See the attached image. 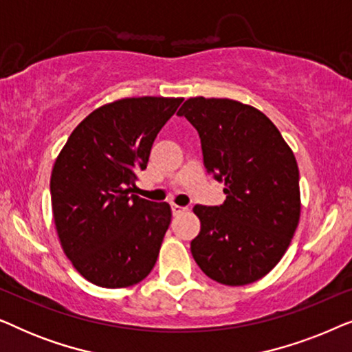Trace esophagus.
<instances>
[{
    "label": "esophagus",
    "instance_id": "esophagus-1",
    "mask_svg": "<svg viewBox=\"0 0 352 352\" xmlns=\"http://www.w3.org/2000/svg\"><path fill=\"white\" fill-rule=\"evenodd\" d=\"M187 208H182V206H179V205H171V211H173V214H181V213H184Z\"/></svg>",
    "mask_w": 352,
    "mask_h": 352
}]
</instances>
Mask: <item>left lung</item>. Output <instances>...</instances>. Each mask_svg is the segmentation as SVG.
I'll use <instances>...</instances> for the list:
<instances>
[{
    "label": "left lung",
    "instance_id": "left-lung-1",
    "mask_svg": "<svg viewBox=\"0 0 352 352\" xmlns=\"http://www.w3.org/2000/svg\"><path fill=\"white\" fill-rule=\"evenodd\" d=\"M199 131L206 170L224 182L221 206H194L200 232L190 242L210 278L242 287L280 261L300 223L295 153L261 110L234 99L190 98L177 112Z\"/></svg>",
    "mask_w": 352,
    "mask_h": 352
}]
</instances>
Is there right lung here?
I'll return each instance as SVG.
<instances>
[{
	"mask_svg": "<svg viewBox=\"0 0 352 352\" xmlns=\"http://www.w3.org/2000/svg\"><path fill=\"white\" fill-rule=\"evenodd\" d=\"M182 100L144 96L100 105L56 158L51 204L60 247L94 285H136L155 266L171 206L141 199L129 186Z\"/></svg>",
	"mask_w": 352,
	"mask_h": 352,
	"instance_id": "1",
	"label": "right lung"
}]
</instances>
